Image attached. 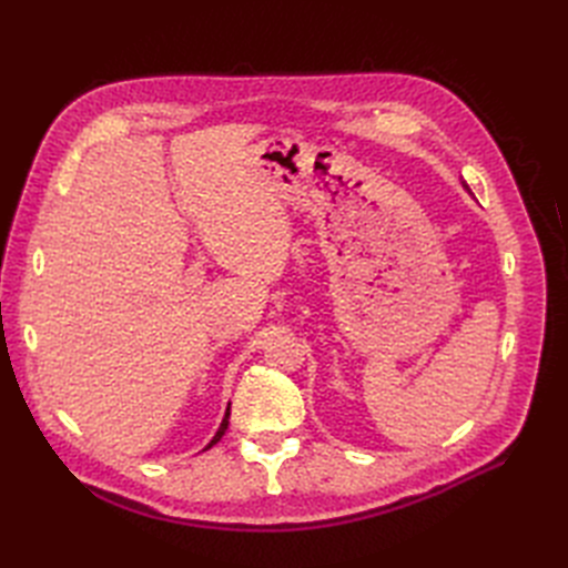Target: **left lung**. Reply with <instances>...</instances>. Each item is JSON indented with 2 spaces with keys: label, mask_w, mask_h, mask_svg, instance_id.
<instances>
[{
  "label": "left lung",
  "mask_w": 568,
  "mask_h": 568,
  "mask_svg": "<svg viewBox=\"0 0 568 568\" xmlns=\"http://www.w3.org/2000/svg\"><path fill=\"white\" fill-rule=\"evenodd\" d=\"M464 189H469V186H467V184H464Z\"/></svg>",
  "instance_id": "obj_1"
}]
</instances>
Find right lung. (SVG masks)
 Segmentation results:
<instances>
[{
    "instance_id": "obj_1",
    "label": "right lung",
    "mask_w": 568,
    "mask_h": 568,
    "mask_svg": "<svg viewBox=\"0 0 568 568\" xmlns=\"http://www.w3.org/2000/svg\"><path fill=\"white\" fill-rule=\"evenodd\" d=\"M227 426H230V405H227V409H225V417H222V422H220V428H217V432H215V436L211 438V443L209 445H205V448L203 450H211L213 448V445L222 438V436H225V432H227Z\"/></svg>"
}]
</instances>
